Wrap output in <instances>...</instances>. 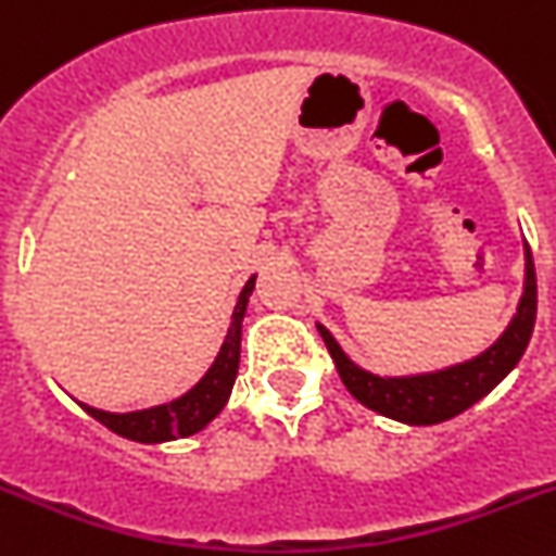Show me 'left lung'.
<instances>
[{
    "label": "left lung",
    "instance_id": "left-lung-1",
    "mask_svg": "<svg viewBox=\"0 0 556 556\" xmlns=\"http://www.w3.org/2000/svg\"><path fill=\"white\" fill-rule=\"evenodd\" d=\"M523 261L527 263H523L521 302L500 340L475 359L458 362L444 370L417 372V376H376V372H367L354 365L349 354L337 345L331 331L318 324L320 337H324L345 389L370 412L406 425L447 422L475 406L477 401H482L518 365L529 345L532 329H535L538 282L535 263H532V252L527 243H523Z\"/></svg>",
    "mask_w": 556,
    "mask_h": 556
}]
</instances>
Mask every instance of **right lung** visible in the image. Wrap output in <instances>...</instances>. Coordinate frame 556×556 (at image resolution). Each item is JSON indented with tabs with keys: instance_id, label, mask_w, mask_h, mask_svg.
Listing matches in <instances>:
<instances>
[{
	"instance_id": "obj_1",
	"label": "right lung",
	"mask_w": 556,
	"mask_h": 556,
	"mask_svg": "<svg viewBox=\"0 0 556 556\" xmlns=\"http://www.w3.org/2000/svg\"><path fill=\"white\" fill-rule=\"evenodd\" d=\"M254 290V277L243 285L238 304L232 309L230 329H227L225 342H222L219 354H216L214 365L207 367L205 376L186 392V395L175 397L161 406L142 408V412H128V414H114L92 408L87 403H79L90 417L98 422L106 425L112 433L131 439V442L142 444H161V442H175L184 435H194L205 428L214 417H219L222 408L227 406L232 392V383L238 376V359H241V324L243 313H247L249 295Z\"/></svg>"
}]
</instances>
